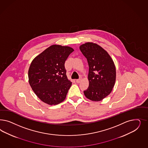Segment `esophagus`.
Returning a JSON list of instances; mask_svg holds the SVG:
<instances>
[{
  "label": "esophagus",
  "mask_w": 148,
  "mask_h": 148,
  "mask_svg": "<svg viewBox=\"0 0 148 148\" xmlns=\"http://www.w3.org/2000/svg\"><path fill=\"white\" fill-rule=\"evenodd\" d=\"M82 79V78H79V79H76L77 83H80V82L81 81Z\"/></svg>",
  "instance_id": "obj_1"
}]
</instances>
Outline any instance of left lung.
I'll return each mask as SVG.
<instances>
[{
  "instance_id": "left-lung-1",
  "label": "left lung",
  "mask_w": 148,
  "mask_h": 148,
  "mask_svg": "<svg viewBox=\"0 0 148 148\" xmlns=\"http://www.w3.org/2000/svg\"><path fill=\"white\" fill-rule=\"evenodd\" d=\"M79 49L89 65V86L84 94L90 100L99 101L108 95L114 86V64L108 53L97 44L87 42Z\"/></svg>"
}]
</instances>
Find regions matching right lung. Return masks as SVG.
Here are the masks:
<instances>
[{
  "mask_svg": "<svg viewBox=\"0 0 148 148\" xmlns=\"http://www.w3.org/2000/svg\"><path fill=\"white\" fill-rule=\"evenodd\" d=\"M73 49L52 45L35 58L28 71L29 82L34 92L46 103L56 105L66 98L71 86L65 62Z\"/></svg>",
  "mask_w": 148,
  "mask_h": 148,
  "instance_id": "add662e5",
  "label": "right lung"
}]
</instances>
